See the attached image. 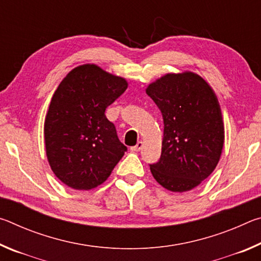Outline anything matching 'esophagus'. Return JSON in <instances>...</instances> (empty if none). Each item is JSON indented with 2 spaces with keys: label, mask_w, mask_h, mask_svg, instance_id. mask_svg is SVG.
Listing matches in <instances>:
<instances>
[{
  "label": "esophagus",
  "mask_w": 261,
  "mask_h": 261,
  "mask_svg": "<svg viewBox=\"0 0 261 261\" xmlns=\"http://www.w3.org/2000/svg\"><path fill=\"white\" fill-rule=\"evenodd\" d=\"M143 146H144V143H143V141H138V143H137L136 146L131 147V151H134V152H138V151H140L141 148H143Z\"/></svg>",
  "instance_id": "obj_1"
}]
</instances>
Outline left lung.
<instances>
[{
    "mask_svg": "<svg viewBox=\"0 0 261 261\" xmlns=\"http://www.w3.org/2000/svg\"><path fill=\"white\" fill-rule=\"evenodd\" d=\"M146 93L161 110L160 160L149 165L156 182L173 192L198 187L218 166L224 125L218 98L204 78L184 71L167 73L149 84Z\"/></svg>",
    "mask_w": 261,
    "mask_h": 261,
    "instance_id": "1",
    "label": "left lung"
}]
</instances>
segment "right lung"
<instances>
[{
	"mask_svg": "<svg viewBox=\"0 0 261 261\" xmlns=\"http://www.w3.org/2000/svg\"><path fill=\"white\" fill-rule=\"evenodd\" d=\"M124 78L95 64L72 69L53 95L43 135L48 162L62 183L74 190L102 184L126 151L105 112L124 93Z\"/></svg>",
	"mask_w": 261,
	"mask_h": 261,
	"instance_id": "obj_1",
	"label": "right lung"
}]
</instances>
